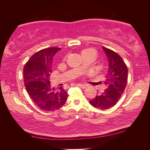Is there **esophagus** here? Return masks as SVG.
<instances>
[{"label": "esophagus", "instance_id": "esophagus-1", "mask_svg": "<svg viewBox=\"0 0 150 150\" xmlns=\"http://www.w3.org/2000/svg\"><path fill=\"white\" fill-rule=\"evenodd\" d=\"M77 85L78 86V87H81L83 88H85L86 87V86H87V85H86V84H81V83H77Z\"/></svg>", "mask_w": 150, "mask_h": 150}]
</instances>
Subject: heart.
<instances>
[{
	"mask_svg": "<svg viewBox=\"0 0 150 150\" xmlns=\"http://www.w3.org/2000/svg\"><path fill=\"white\" fill-rule=\"evenodd\" d=\"M88 52H95V51L92 49H87L85 50H83L82 52V54H86V53H88Z\"/></svg>",
	"mask_w": 150,
	"mask_h": 150,
	"instance_id": "obj_1",
	"label": "heart"
}]
</instances>
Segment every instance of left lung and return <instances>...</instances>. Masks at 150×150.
<instances>
[{
  "mask_svg": "<svg viewBox=\"0 0 150 150\" xmlns=\"http://www.w3.org/2000/svg\"><path fill=\"white\" fill-rule=\"evenodd\" d=\"M108 61L106 75V89L98 94L89 103L95 108L106 110L115 106L124 93L128 82V69L122 57L116 52L103 47Z\"/></svg>",
  "mask_w": 150,
  "mask_h": 150,
  "instance_id": "left-lung-1",
  "label": "left lung"
}]
</instances>
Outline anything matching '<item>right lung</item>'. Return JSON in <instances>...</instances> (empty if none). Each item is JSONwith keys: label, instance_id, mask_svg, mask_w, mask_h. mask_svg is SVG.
Segmentation results:
<instances>
[{"label": "right lung", "instance_id": "obj_1", "mask_svg": "<svg viewBox=\"0 0 150 150\" xmlns=\"http://www.w3.org/2000/svg\"><path fill=\"white\" fill-rule=\"evenodd\" d=\"M61 50L49 47L35 53L24 67V85L35 105L44 111L59 109L65 103L68 94L62 86L55 89L51 87L53 57Z\"/></svg>", "mask_w": 150, "mask_h": 150}]
</instances>
